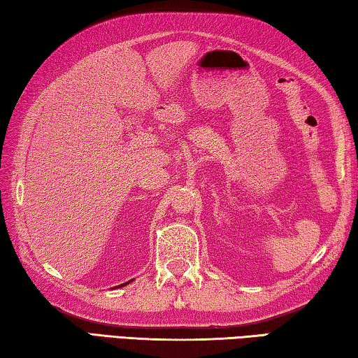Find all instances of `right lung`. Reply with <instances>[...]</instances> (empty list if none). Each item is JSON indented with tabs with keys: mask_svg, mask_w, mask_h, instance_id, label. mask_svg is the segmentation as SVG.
I'll return each mask as SVG.
<instances>
[{
	"mask_svg": "<svg viewBox=\"0 0 358 358\" xmlns=\"http://www.w3.org/2000/svg\"><path fill=\"white\" fill-rule=\"evenodd\" d=\"M131 282V280H129ZM129 282H126V284H123V285H121V287H124V285H127V284H129ZM120 287V285H118ZM113 288H117V287H113Z\"/></svg>",
	"mask_w": 358,
	"mask_h": 358,
	"instance_id": "obj_1",
	"label": "right lung"
}]
</instances>
